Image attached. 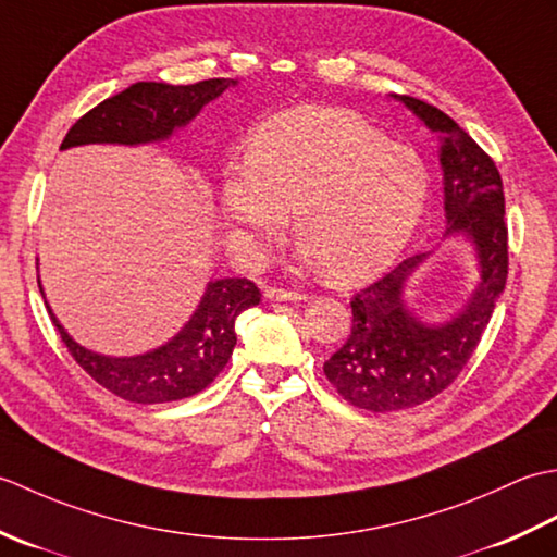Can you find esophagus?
<instances>
[{
	"mask_svg": "<svg viewBox=\"0 0 557 557\" xmlns=\"http://www.w3.org/2000/svg\"><path fill=\"white\" fill-rule=\"evenodd\" d=\"M265 297L270 301H304L306 294L304 292H294V289H282V287H268Z\"/></svg>",
	"mask_w": 557,
	"mask_h": 557,
	"instance_id": "obj_1",
	"label": "esophagus"
}]
</instances>
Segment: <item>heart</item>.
<instances>
[{
	"mask_svg": "<svg viewBox=\"0 0 557 557\" xmlns=\"http://www.w3.org/2000/svg\"><path fill=\"white\" fill-rule=\"evenodd\" d=\"M431 176L417 150L389 144L359 114L306 104L260 122L246 160L220 172V203L242 244L294 230L327 277L383 272L417 232Z\"/></svg>",
	"mask_w": 557,
	"mask_h": 557,
	"instance_id": "1",
	"label": "heart"
}]
</instances>
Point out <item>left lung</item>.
<instances>
[{
	"label": "left lung",
	"mask_w": 557,
	"mask_h": 557,
	"mask_svg": "<svg viewBox=\"0 0 557 557\" xmlns=\"http://www.w3.org/2000/svg\"><path fill=\"white\" fill-rule=\"evenodd\" d=\"M431 132L443 134L447 232L476 246L481 282L471 301L445 325L413 318L401 289L425 253L411 256L385 277L354 294L351 333L323 366L349 405L375 413L411 409L441 395L465 369L507 282V222L503 180L493 158L465 128L433 104L397 96Z\"/></svg>",
	"instance_id": "obj_1"
}]
</instances>
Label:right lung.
Masks as SVG:
<instances>
[{"instance_id": "1", "label": "right lung", "mask_w": 557, "mask_h": 557, "mask_svg": "<svg viewBox=\"0 0 557 557\" xmlns=\"http://www.w3.org/2000/svg\"><path fill=\"white\" fill-rule=\"evenodd\" d=\"M232 83V78H208L188 86H170L138 81L83 114L69 128L62 150L86 144L136 146L168 138L176 126L188 124L210 100L222 96ZM258 301L260 289L251 280L224 277L210 282L203 301L180 335L144 357L128 359H112L83 349L59 325L50 306L47 311L69 354L92 381L122 399L160 405L191 397L215 381L236 345L234 321Z\"/></svg>"}]
</instances>
